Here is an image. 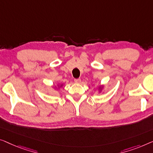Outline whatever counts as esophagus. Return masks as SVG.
<instances>
[{
  "label": "esophagus",
  "mask_w": 153,
  "mask_h": 153,
  "mask_svg": "<svg viewBox=\"0 0 153 153\" xmlns=\"http://www.w3.org/2000/svg\"><path fill=\"white\" fill-rule=\"evenodd\" d=\"M74 82L76 83H80L81 82V79L80 78H77V79H74Z\"/></svg>",
  "instance_id": "obj_1"
}]
</instances>
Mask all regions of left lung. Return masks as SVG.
I'll use <instances>...</instances> for the list:
<instances>
[{
  "instance_id": "1",
  "label": "left lung",
  "mask_w": 153,
  "mask_h": 153,
  "mask_svg": "<svg viewBox=\"0 0 153 153\" xmlns=\"http://www.w3.org/2000/svg\"><path fill=\"white\" fill-rule=\"evenodd\" d=\"M100 90H101V89H102V87H100Z\"/></svg>"
}]
</instances>
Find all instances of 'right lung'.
I'll return each instance as SVG.
<instances>
[{"label": "right lung", "mask_w": 153, "mask_h": 153, "mask_svg": "<svg viewBox=\"0 0 153 153\" xmlns=\"http://www.w3.org/2000/svg\"><path fill=\"white\" fill-rule=\"evenodd\" d=\"M62 85H61V86H60V87H62Z\"/></svg>", "instance_id": "add662e5"}]
</instances>
